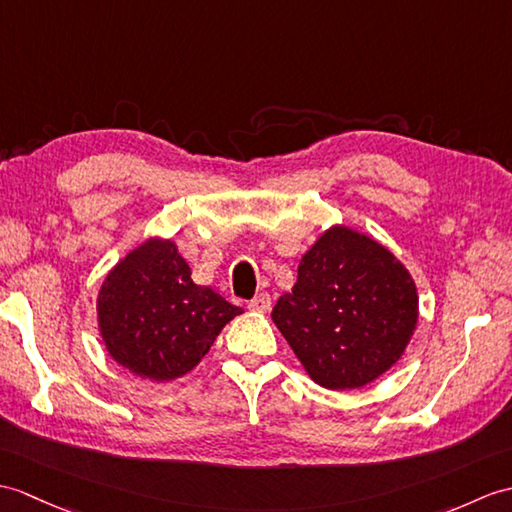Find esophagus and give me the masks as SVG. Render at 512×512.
Here are the masks:
<instances>
[{
  "label": "esophagus",
  "instance_id": "obj_1",
  "mask_svg": "<svg viewBox=\"0 0 512 512\" xmlns=\"http://www.w3.org/2000/svg\"><path fill=\"white\" fill-rule=\"evenodd\" d=\"M270 294H266V292H261V294H257L255 299L248 303V310L251 312H257V314H266V312H270Z\"/></svg>",
  "mask_w": 512,
  "mask_h": 512
}]
</instances>
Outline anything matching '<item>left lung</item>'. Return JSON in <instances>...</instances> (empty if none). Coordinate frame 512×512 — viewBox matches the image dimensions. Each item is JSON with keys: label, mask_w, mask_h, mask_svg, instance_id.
<instances>
[{"label": "left lung", "mask_w": 512, "mask_h": 512, "mask_svg": "<svg viewBox=\"0 0 512 512\" xmlns=\"http://www.w3.org/2000/svg\"><path fill=\"white\" fill-rule=\"evenodd\" d=\"M272 323L318 386L355 390L406 353L419 323L417 283L375 237L334 224L301 257Z\"/></svg>", "instance_id": "8db88e82"}]
</instances>
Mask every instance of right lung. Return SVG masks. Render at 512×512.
<instances>
[{"mask_svg":"<svg viewBox=\"0 0 512 512\" xmlns=\"http://www.w3.org/2000/svg\"><path fill=\"white\" fill-rule=\"evenodd\" d=\"M242 312L216 290L194 283L176 244L159 235L117 261L95 301L106 353L157 384L194 371L224 325Z\"/></svg>","mask_w":512,"mask_h":512,"instance_id":"obj_1","label":"right lung"}]
</instances>
